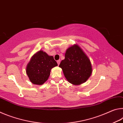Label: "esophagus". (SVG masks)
I'll use <instances>...</instances> for the list:
<instances>
[{"label": "esophagus", "mask_w": 123, "mask_h": 123, "mask_svg": "<svg viewBox=\"0 0 123 123\" xmlns=\"http://www.w3.org/2000/svg\"><path fill=\"white\" fill-rule=\"evenodd\" d=\"M60 62H61V60H57V63L58 64V65H59V64H60Z\"/></svg>", "instance_id": "34e87169"}]
</instances>
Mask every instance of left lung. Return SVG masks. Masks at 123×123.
<instances>
[{
  "label": "left lung",
  "instance_id": "1",
  "mask_svg": "<svg viewBox=\"0 0 123 123\" xmlns=\"http://www.w3.org/2000/svg\"><path fill=\"white\" fill-rule=\"evenodd\" d=\"M59 67L68 81L75 85L86 82L92 72L90 60L77 44L67 49L65 59L61 62Z\"/></svg>",
  "mask_w": 123,
  "mask_h": 123
}]
</instances>
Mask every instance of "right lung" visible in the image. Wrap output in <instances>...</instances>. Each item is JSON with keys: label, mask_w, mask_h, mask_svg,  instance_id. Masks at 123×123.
Returning a JSON list of instances; mask_svg holds the SVG:
<instances>
[{"label": "right lung", "mask_w": 123, "mask_h": 123, "mask_svg": "<svg viewBox=\"0 0 123 123\" xmlns=\"http://www.w3.org/2000/svg\"><path fill=\"white\" fill-rule=\"evenodd\" d=\"M57 66L53 56L40 50L31 58L26 68V73L33 84L41 85L48 79L50 70Z\"/></svg>", "instance_id": "1"}]
</instances>
